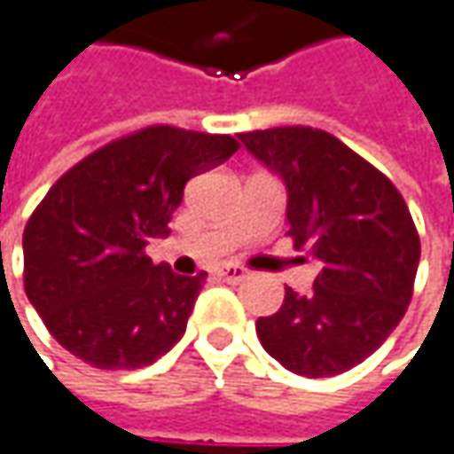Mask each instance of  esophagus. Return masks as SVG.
<instances>
[{"label":"esophagus","instance_id":"34e87169","mask_svg":"<svg viewBox=\"0 0 454 454\" xmlns=\"http://www.w3.org/2000/svg\"><path fill=\"white\" fill-rule=\"evenodd\" d=\"M216 276H219V278H224L227 284H240L243 278H247V269H243V266H232V263H227V266L216 269Z\"/></svg>","mask_w":454,"mask_h":454}]
</instances>
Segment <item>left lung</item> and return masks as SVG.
Segmentation results:
<instances>
[{"instance_id":"8db88e82","label":"left lung","mask_w":454,"mask_h":454,"mask_svg":"<svg viewBox=\"0 0 454 454\" xmlns=\"http://www.w3.org/2000/svg\"><path fill=\"white\" fill-rule=\"evenodd\" d=\"M286 185L294 247L320 261L312 292L286 286L258 317L263 348L289 372L333 377L374 354L405 315L421 243L398 188L333 134L278 126L238 134Z\"/></svg>"}]
</instances>
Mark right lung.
Wrapping results in <instances>:
<instances>
[{
	"label": "right lung",
	"instance_id": "add662e5",
	"mask_svg": "<svg viewBox=\"0 0 454 454\" xmlns=\"http://www.w3.org/2000/svg\"><path fill=\"white\" fill-rule=\"evenodd\" d=\"M227 134L146 126L87 154L51 185L22 235L25 294L49 333L98 370H139L185 333L207 281L154 266L185 183L238 152Z\"/></svg>",
	"mask_w": 454,
	"mask_h": 454
}]
</instances>
